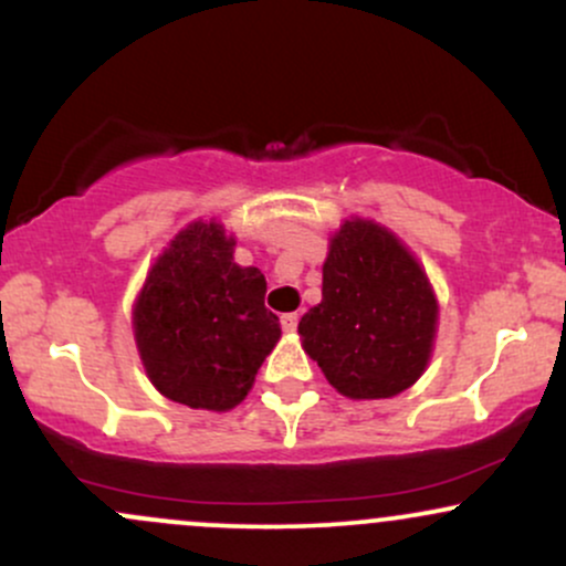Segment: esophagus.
Here are the masks:
<instances>
[{
	"label": "esophagus",
	"instance_id": "34e87169",
	"mask_svg": "<svg viewBox=\"0 0 566 566\" xmlns=\"http://www.w3.org/2000/svg\"><path fill=\"white\" fill-rule=\"evenodd\" d=\"M297 322H301V316H297V314H284L282 316V329H284V333H295Z\"/></svg>",
	"mask_w": 566,
	"mask_h": 566
}]
</instances>
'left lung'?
<instances>
[{"instance_id":"1","label":"left lung","mask_w":566,"mask_h":566,"mask_svg":"<svg viewBox=\"0 0 566 566\" xmlns=\"http://www.w3.org/2000/svg\"><path fill=\"white\" fill-rule=\"evenodd\" d=\"M439 301L423 265L386 226L343 220L322 265V303L303 314V350L348 399H391L426 373Z\"/></svg>"}]
</instances>
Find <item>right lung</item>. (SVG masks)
Returning a JSON list of instances; mask_svg holds the SVG:
<instances>
[{
	"mask_svg": "<svg viewBox=\"0 0 566 566\" xmlns=\"http://www.w3.org/2000/svg\"><path fill=\"white\" fill-rule=\"evenodd\" d=\"M237 239L218 220H193L170 239L133 305L148 380L191 409L229 412L244 401L282 337L265 308V276L233 263Z\"/></svg>",
	"mask_w": 566,
	"mask_h": 566,
	"instance_id": "add662e5",
	"label": "right lung"
}]
</instances>
